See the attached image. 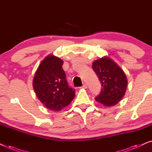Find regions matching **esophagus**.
<instances>
[{
    "instance_id": "obj_1",
    "label": "esophagus",
    "mask_w": 152,
    "mask_h": 152,
    "mask_svg": "<svg viewBox=\"0 0 152 152\" xmlns=\"http://www.w3.org/2000/svg\"><path fill=\"white\" fill-rule=\"evenodd\" d=\"M82 88H87V85L86 84H83V86H82Z\"/></svg>"
}]
</instances>
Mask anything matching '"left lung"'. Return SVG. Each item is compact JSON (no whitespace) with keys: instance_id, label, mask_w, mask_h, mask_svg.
I'll return each mask as SVG.
<instances>
[{"instance_id":"left-lung-1","label":"left lung","mask_w":152,"mask_h":152,"mask_svg":"<svg viewBox=\"0 0 152 152\" xmlns=\"http://www.w3.org/2000/svg\"><path fill=\"white\" fill-rule=\"evenodd\" d=\"M93 69L102 84V90L95 100L105 107H112L125 94L127 79L123 70L109 57H104L93 63Z\"/></svg>"}]
</instances>
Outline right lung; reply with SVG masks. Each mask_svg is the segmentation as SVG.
<instances>
[{"label":"right lung","mask_w":152,"mask_h":152,"mask_svg":"<svg viewBox=\"0 0 152 152\" xmlns=\"http://www.w3.org/2000/svg\"><path fill=\"white\" fill-rule=\"evenodd\" d=\"M63 60L53 55L47 56L37 68L33 88L37 97L52 111H61L75 97V89L68 86L62 68Z\"/></svg>","instance_id":"obj_1"}]
</instances>
